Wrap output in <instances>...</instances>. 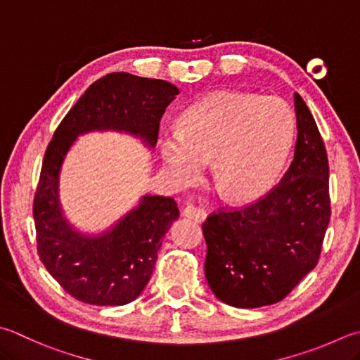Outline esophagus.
<instances>
[{
  "label": "esophagus",
  "mask_w": 360,
  "mask_h": 360,
  "mask_svg": "<svg viewBox=\"0 0 360 360\" xmlns=\"http://www.w3.org/2000/svg\"><path fill=\"white\" fill-rule=\"evenodd\" d=\"M183 214H185L186 218L195 221V222H203L207 218V213L203 212L202 208H198L194 205H188L185 210H183Z\"/></svg>",
  "instance_id": "34e87169"
}]
</instances>
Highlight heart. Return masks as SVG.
<instances>
[{
    "label": "heart",
    "instance_id": "1",
    "mask_svg": "<svg viewBox=\"0 0 360 360\" xmlns=\"http://www.w3.org/2000/svg\"><path fill=\"white\" fill-rule=\"evenodd\" d=\"M295 114L285 100L218 92L189 106L181 127L160 136V153L180 185L200 179L213 158L214 185L224 198H262L281 179L295 141Z\"/></svg>",
    "mask_w": 360,
    "mask_h": 360
}]
</instances>
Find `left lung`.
<instances>
[{"mask_svg": "<svg viewBox=\"0 0 360 360\" xmlns=\"http://www.w3.org/2000/svg\"><path fill=\"white\" fill-rule=\"evenodd\" d=\"M295 158L254 203L202 224L205 277L218 300L255 309L282 301L316 266L330 219L329 162L315 119L295 94Z\"/></svg>", "mask_w": 360, "mask_h": 360, "instance_id": "8db88e82", "label": "left lung"}]
</instances>
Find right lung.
Instances as JSON below:
<instances>
[{"mask_svg": "<svg viewBox=\"0 0 360 360\" xmlns=\"http://www.w3.org/2000/svg\"><path fill=\"white\" fill-rule=\"evenodd\" d=\"M179 94L167 81L110 73L89 86L54 131L32 214L40 260L75 300L92 306H124L136 300L150 281L162 236L179 218V208L172 198L147 194L111 229L92 236L79 233L59 202L67 152L79 134L101 130L130 133L153 147L162 114Z\"/></svg>", "mask_w": 360, "mask_h": 360, "instance_id": "add662e5", "label": "right lung"}]
</instances>
